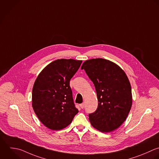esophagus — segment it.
<instances>
[{"label": "esophagus", "mask_w": 159, "mask_h": 159, "mask_svg": "<svg viewBox=\"0 0 159 159\" xmlns=\"http://www.w3.org/2000/svg\"><path fill=\"white\" fill-rule=\"evenodd\" d=\"M80 108H82V109H83L84 108V103H82V104H80Z\"/></svg>", "instance_id": "34e87169"}]
</instances>
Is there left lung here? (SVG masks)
Segmentation results:
<instances>
[{
  "instance_id": "obj_1",
  "label": "left lung",
  "mask_w": 159,
  "mask_h": 159,
  "mask_svg": "<svg viewBox=\"0 0 159 159\" xmlns=\"http://www.w3.org/2000/svg\"><path fill=\"white\" fill-rule=\"evenodd\" d=\"M81 69L93 82L97 95L98 108L89 114L92 126L102 133L116 129L132 107L131 86L126 73L116 64L102 58L85 61Z\"/></svg>"
}]
</instances>
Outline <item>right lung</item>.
I'll return each instance as SVG.
<instances>
[{"label":"right lung","mask_w":159,"mask_h":159,"mask_svg":"<svg viewBox=\"0 0 159 159\" xmlns=\"http://www.w3.org/2000/svg\"><path fill=\"white\" fill-rule=\"evenodd\" d=\"M82 62L72 59H57L42 70L34 83L33 110L39 121L50 129L66 128L79 112L69 82Z\"/></svg>","instance_id":"right-lung-1"}]
</instances>
